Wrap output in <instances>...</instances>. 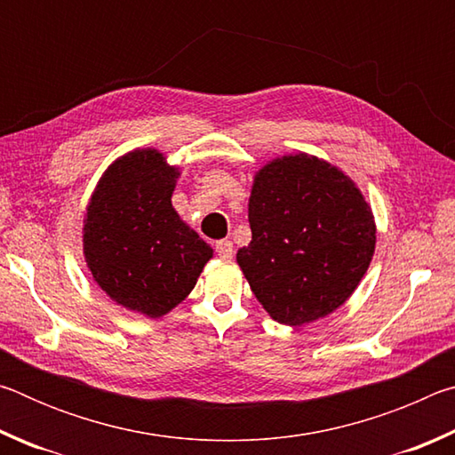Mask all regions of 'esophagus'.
<instances>
[{
	"instance_id": "obj_1",
	"label": "esophagus",
	"mask_w": 455,
	"mask_h": 455,
	"mask_svg": "<svg viewBox=\"0 0 455 455\" xmlns=\"http://www.w3.org/2000/svg\"><path fill=\"white\" fill-rule=\"evenodd\" d=\"M214 249H217L220 259H233V255H235L233 243H230V241H219L217 246H214Z\"/></svg>"
}]
</instances>
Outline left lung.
Returning <instances> with one entry per match:
<instances>
[{
    "mask_svg": "<svg viewBox=\"0 0 455 455\" xmlns=\"http://www.w3.org/2000/svg\"><path fill=\"white\" fill-rule=\"evenodd\" d=\"M252 241L236 252L251 291L275 321L305 325L333 313L357 289L375 251V220L349 176L299 152L255 176Z\"/></svg>",
    "mask_w": 455,
    "mask_h": 455,
    "instance_id": "left-lung-1",
    "label": "left lung"
}]
</instances>
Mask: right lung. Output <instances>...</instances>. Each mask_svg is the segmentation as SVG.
I'll return each instance as SVG.
<instances>
[{"label":"right lung","mask_w":455,"mask_h":455,"mask_svg":"<svg viewBox=\"0 0 455 455\" xmlns=\"http://www.w3.org/2000/svg\"><path fill=\"white\" fill-rule=\"evenodd\" d=\"M179 176L163 152H128L108 166L84 219V257L100 289L152 319L188 297L212 257L172 209Z\"/></svg>","instance_id":"obj_1"}]
</instances>
